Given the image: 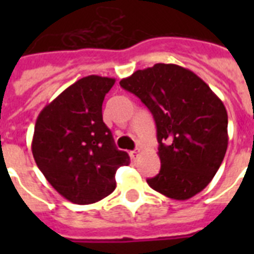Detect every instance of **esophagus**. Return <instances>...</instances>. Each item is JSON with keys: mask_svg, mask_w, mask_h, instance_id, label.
Instances as JSON below:
<instances>
[{"mask_svg": "<svg viewBox=\"0 0 254 254\" xmlns=\"http://www.w3.org/2000/svg\"><path fill=\"white\" fill-rule=\"evenodd\" d=\"M139 153H141V150H139V149H135V150L130 151V158H131V161H135V159L138 158Z\"/></svg>", "mask_w": 254, "mask_h": 254, "instance_id": "esophagus-1", "label": "esophagus"}]
</instances>
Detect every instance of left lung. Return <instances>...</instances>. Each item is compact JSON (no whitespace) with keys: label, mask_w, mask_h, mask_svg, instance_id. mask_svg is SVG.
Instances as JSON below:
<instances>
[{"label":"left lung","mask_w":254,"mask_h":254,"mask_svg":"<svg viewBox=\"0 0 254 254\" xmlns=\"http://www.w3.org/2000/svg\"><path fill=\"white\" fill-rule=\"evenodd\" d=\"M151 112L161 170L151 189L175 200L204 190L224 159L228 115L224 104L192 71L158 63L120 81Z\"/></svg>","instance_id":"1"}]
</instances>
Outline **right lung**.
Wrapping results in <instances>:
<instances>
[{
	"label": "right lung",
	"instance_id": "1",
	"mask_svg": "<svg viewBox=\"0 0 254 254\" xmlns=\"http://www.w3.org/2000/svg\"><path fill=\"white\" fill-rule=\"evenodd\" d=\"M115 81L83 77L47 104L35 123V163L50 185L75 204L96 203L113 192L116 171L130 163L103 121L104 97Z\"/></svg>",
	"mask_w": 254,
	"mask_h": 254
}]
</instances>
